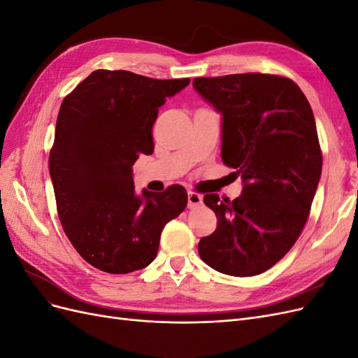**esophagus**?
I'll return each mask as SVG.
<instances>
[{
    "label": "esophagus",
    "mask_w": 358,
    "mask_h": 358,
    "mask_svg": "<svg viewBox=\"0 0 358 358\" xmlns=\"http://www.w3.org/2000/svg\"><path fill=\"white\" fill-rule=\"evenodd\" d=\"M201 203H203V196H201V194L192 192V191L188 192V208L189 209L199 208V206H201Z\"/></svg>",
    "instance_id": "1"
}]
</instances>
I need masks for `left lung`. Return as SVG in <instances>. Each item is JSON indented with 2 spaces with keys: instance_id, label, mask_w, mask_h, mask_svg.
<instances>
[{
  "instance_id": "1",
  "label": "left lung",
  "mask_w": 358,
  "mask_h": 358,
  "mask_svg": "<svg viewBox=\"0 0 358 358\" xmlns=\"http://www.w3.org/2000/svg\"><path fill=\"white\" fill-rule=\"evenodd\" d=\"M221 113V158L243 182L233 201L206 194L218 218L203 237V262L230 276L266 272L296 243L321 178L315 117L299 86L282 76L245 73L192 82Z\"/></svg>"
}]
</instances>
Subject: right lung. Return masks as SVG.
<instances>
[{
    "label": "right lung",
    "mask_w": 358,
    "mask_h": 358,
    "mask_svg": "<svg viewBox=\"0 0 358 358\" xmlns=\"http://www.w3.org/2000/svg\"><path fill=\"white\" fill-rule=\"evenodd\" d=\"M188 85L96 70L61 104L49 157L58 216L76 251L103 272L149 266L164 225L185 209L179 185L137 196L133 166L140 154L154 152L158 107Z\"/></svg>",
    "instance_id": "obj_1"
}]
</instances>
